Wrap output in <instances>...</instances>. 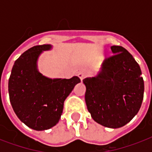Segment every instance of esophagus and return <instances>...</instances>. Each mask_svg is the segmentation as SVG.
I'll return each mask as SVG.
<instances>
[{"mask_svg": "<svg viewBox=\"0 0 152 152\" xmlns=\"http://www.w3.org/2000/svg\"><path fill=\"white\" fill-rule=\"evenodd\" d=\"M78 76H79V78L80 79V80L82 81L83 79L85 78L86 74L84 73V72H79L78 73Z\"/></svg>", "mask_w": 152, "mask_h": 152, "instance_id": "1", "label": "esophagus"}]
</instances>
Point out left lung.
Returning a JSON list of instances; mask_svg holds the SVG:
<instances>
[{
    "mask_svg": "<svg viewBox=\"0 0 152 152\" xmlns=\"http://www.w3.org/2000/svg\"><path fill=\"white\" fill-rule=\"evenodd\" d=\"M113 55L105 59L102 71L83 80L85 102L91 118L105 127L117 129L138 113L144 99L141 70L124 47L111 46Z\"/></svg>",
    "mask_w": 152,
    "mask_h": 152,
    "instance_id": "8db88e82",
    "label": "left lung"
}]
</instances>
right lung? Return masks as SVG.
I'll list each match as a JSON object with an SVG mask.
<instances>
[{
  "label": "right lung",
  "mask_w": 152,
  "mask_h": 152,
  "mask_svg": "<svg viewBox=\"0 0 152 152\" xmlns=\"http://www.w3.org/2000/svg\"><path fill=\"white\" fill-rule=\"evenodd\" d=\"M50 45L33 46L25 51L13 64L8 80V94L19 119L32 129H49L59 121L64 102L80 82L71 79H50L37 69V61Z\"/></svg>",
  "instance_id": "obj_1"
}]
</instances>
